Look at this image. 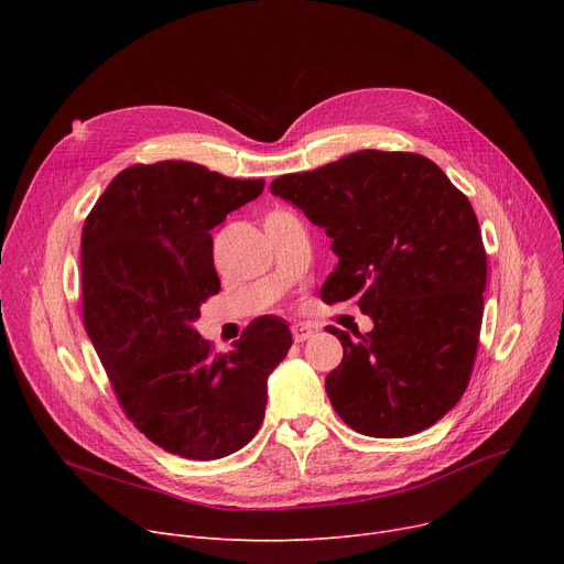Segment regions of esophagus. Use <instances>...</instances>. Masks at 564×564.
Masks as SVG:
<instances>
[{
    "mask_svg": "<svg viewBox=\"0 0 564 564\" xmlns=\"http://www.w3.org/2000/svg\"><path fill=\"white\" fill-rule=\"evenodd\" d=\"M311 336H313V329L306 327V324H294V327H292V338H294V343H304V340H308Z\"/></svg>",
    "mask_w": 564,
    "mask_h": 564,
    "instance_id": "obj_1",
    "label": "esophagus"
}]
</instances>
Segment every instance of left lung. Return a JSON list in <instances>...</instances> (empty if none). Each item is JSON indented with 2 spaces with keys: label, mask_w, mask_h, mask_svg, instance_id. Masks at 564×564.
<instances>
[{
  "label": "left lung",
  "mask_w": 564,
  "mask_h": 564,
  "mask_svg": "<svg viewBox=\"0 0 564 564\" xmlns=\"http://www.w3.org/2000/svg\"><path fill=\"white\" fill-rule=\"evenodd\" d=\"M272 194L327 230L338 256L319 297L359 304L372 332L349 336L327 375L338 416L366 436L427 430L464 395L476 361L487 253L468 198L432 160L359 151L306 173H288Z\"/></svg>",
  "instance_id": "1"
}]
</instances>
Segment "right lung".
Instances as JSON below:
<instances>
[{
	"instance_id": "1",
	"label": "right lung",
	"mask_w": 564,
	"mask_h": 564,
	"mask_svg": "<svg viewBox=\"0 0 564 564\" xmlns=\"http://www.w3.org/2000/svg\"><path fill=\"white\" fill-rule=\"evenodd\" d=\"M262 187L194 162L134 164L84 221L86 334L128 419L166 453L207 462L245 448L264 419L267 377L292 345L274 315L226 354L194 329L221 288L210 230Z\"/></svg>"
}]
</instances>
